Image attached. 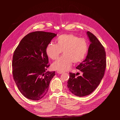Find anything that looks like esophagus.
Masks as SVG:
<instances>
[{"instance_id": "34e87169", "label": "esophagus", "mask_w": 120, "mask_h": 120, "mask_svg": "<svg viewBox=\"0 0 120 120\" xmlns=\"http://www.w3.org/2000/svg\"><path fill=\"white\" fill-rule=\"evenodd\" d=\"M57 73L58 74H62L63 72H60V71H57Z\"/></svg>"}]
</instances>
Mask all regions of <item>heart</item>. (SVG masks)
<instances>
[{
	"instance_id": "b5f03b06",
	"label": "heart",
	"mask_w": 120,
	"mask_h": 120,
	"mask_svg": "<svg viewBox=\"0 0 120 120\" xmlns=\"http://www.w3.org/2000/svg\"><path fill=\"white\" fill-rule=\"evenodd\" d=\"M56 41V44L50 43L46 48L47 56L52 60L57 59L62 51L63 52L64 55L52 64L54 70L67 71L73 62H81L87 55L88 44L83 38H80L73 34H63L57 37Z\"/></svg>"
}]
</instances>
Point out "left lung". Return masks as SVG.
<instances>
[{"label": "left lung", "instance_id": "obj_1", "mask_svg": "<svg viewBox=\"0 0 120 120\" xmlns=\"http://www.w3.org/2000/svg\"><path fill=\"white\" fill-rule=\"evenodd\" d=\"M87 36L91 42L85 59L76 68L82 72V75L77 73H70L67 87L77 96L83 97L93 92L103 78L106 66V53L105 48L97 38L89 31Z\"/></svg>", "mask_w": 120, "mask_h": 120}]
</instances>
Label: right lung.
I'll return each instance as SVG.
<instances>
[{"label":"right lung","instance_id":"1","mask_svg":"<svg viewBox=\"0 0 120 120\" xmlns=\"http://www.w3.org/2000/svg\"><path fill=\"white\" fill-rule=\"evenodd\" d=\"M56 35L44 31L29 33L14 51L13 78L20 93L27 99L39 100L47 94L55 72L46 71L50 66L46 48Z\"/></svg>","mask_w":120,"mask_h":120}]
</instances>
